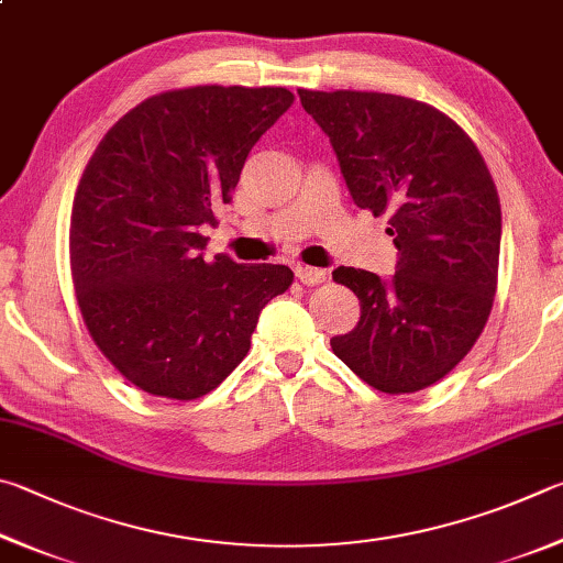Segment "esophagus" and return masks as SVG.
<instances>
[{"mask_svg":"<svg viewBox=\"0 0 563 563\" xmlns=\"http://www.w3.org/2000/svg\"><path fill=\"white\" fill-rule=\"evenodd\" d=\"M297 276L303 287H317V284L327 282V269H317V266H297Z\"/></svg>","mask_w":563,"mask_h":563,"instance_id":"34e87169","label":"esophagus"}]
</instances>
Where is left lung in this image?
<instances>
[{
  "label": "left lung",
  "instance_id": "8db88e82",
  "mask_svg": "<svg viewBox=\"0 0 563 563\" xmlns=\"http://www.w3.org/2000/svg\"><path fill=\"white\" fill-rule=\"evenodd\" d=\"M361 210L388 217L396 274L339 266L361 301L358 327L331 339L380 393L432 386L475 346L497 291L501 210L495 180L462 128L428 103L373 91H307Z\"/></svg>",
  "mask_w": 563,
  "mask_h": 563
}]
</instances>
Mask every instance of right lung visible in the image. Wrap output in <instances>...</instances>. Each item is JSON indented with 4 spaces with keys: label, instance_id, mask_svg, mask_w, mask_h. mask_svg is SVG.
<instances>
[{
    "label": "right lung",
    "instance_id": "add662e5",
    "mask_svg": "<svg viewBox=\"0 0 563 563\" xmlns=\"http://www.w3.org/2000/svg\"><path fill=\"white\" fill-rule=\"evenodd\" d=\"M287 88L192 86L128 111L98 143L71 207V276L103 356L151 396L195 400L240 366L284 264L205 260V224L232 200Z\"/></svg>",
    "mask_w": 563,
    "mask_h": 563
}]
</instances>
